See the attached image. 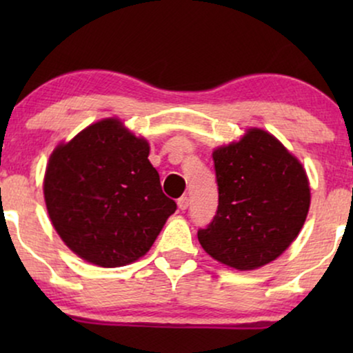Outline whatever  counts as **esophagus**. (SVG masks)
<instances>
[{
	"label": "esophagus",
	"instance_id": "34e87169",
	"mask_svg": "<svg viewBox=\"0 0 353 353\" xmlns=\"http://www.w3.org/2000/svg\"><path fill=\"white\" fill-rule=\"evenodd\" d=\"M188 205H190V197H188V196H181L180 199H178V207H180L181 210H186Z\"/></svg>",
	"mask_w": 353,
	"mask_h": 353
}]
</instances>
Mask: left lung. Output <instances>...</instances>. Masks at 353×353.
<instances>
[{
  "mask_svg": "<svg viewBox=\"0 0 353 353\" xmlns=\"http://www.w3.org/2000/svg\"><path fill=\"white\" fill-rule=\"evenodd\" d=\"M212 157L219 209L197 231L202 249L241 272L273 262L305 223L310 186L302 163L260 128L216 148Z\"/></svg>",
  "mask_w": 353,
  "mask_h": 353,
  "instance_id": "obj_1",
  "label": "left lung"
}]
</instances>
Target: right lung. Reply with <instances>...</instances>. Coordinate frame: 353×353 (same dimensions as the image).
<instances>
[{"label":"right lung","mask_w":353,"mask_h":353,"mask_svg":"<svg viewBox=\"0 0 353 353\" xmlns=\"http://www.w3.org/2000/svg\"><path fill=\"white\" fill-rule=\"evenodd\" d=\"M148 156L149 143L119 119L99 120L52 151L43 181L48 215L80 259L104 268L132 263L176 210Z\"/></svg>","instance_id":"1"}]
</instances>
